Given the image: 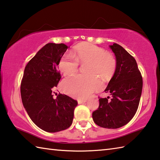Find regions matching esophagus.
I'll return each mask as SVG.
<instances>
[{
    "label": "esophagus",
    "instance_id": "1",
    "mask_svg": "<svg viewBox=\"0 0 160 160\" xmlns=\"http://www.w3.org/2000/svg\"><path fill=\"white\" fill-rule=\"evenodd\" d=\"M85 102H87L86 99H79V100H78V104H82V103H84Z\"/></svg>",
    "mask_w": 160,
    "mask_h": 160
}]
</instances>
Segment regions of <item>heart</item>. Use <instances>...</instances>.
Returning <instances> with one entry per match:
<instances>
[{
	"label": "heart",
	"instance_id": "heart-1",
	"mask_svg": "<svg viewBox=\"0 0 160 160\" xmlns=\"http://www.w3.org/2000/svg\"><path fill=\"white\" fill-rule=\"evenodd\" d=\"M78 63L84 64L86 75H77L66 78L63 82L64 92L77 98H87L95 90L101 88L97 75L108 80L114 75L117 61L115 57L102 48L92 43H82L77 45L70 54L62 57L59 68L63 75H73L78 71Z\"/></svg>",
	"mask_w": 160,
	"mask_h": 160
}]
</instances>
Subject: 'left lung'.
Returning <instances> with one entry per match:
<instances>
[{"label":"left lung","instance_id":"left-lung-1","mask_svg":"<svg viewBox=\"0 0 160 160\" xmlns=\"http://www.w3.org/2000/svg\"><path fill=\"white\" fill-rule=\"evenodd\" d=\"M117 61L114 75L106 88L111 98H101L99 106L93 112L92 118L98 126L118 129L132 120L140 101L143 79L136 60L121 45H109Z\"/></svg>","mask_w":160,"mask_h":160}]
</instances>
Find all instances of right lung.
I'll return each instance as SVG.
<instances>
[{
	"mask_svg": "<svg viewBox=\"0 0 160 160\" xmlns=\"http://www.w3.org/2000/svg\"><path fill=\"white\" fill-rule=\"evenodd\" d=\"M68 46L48 43L26 66L21 84L23 106L33 123L45 132L68 129L73 120L77 101L52 92L61 79L58 65Z\"/></svg>",
	"mask_w": 160,
	"mask_h": 160,
	"instance_id": "obj_1",
	"label": "right lung"
}]
</instances>
